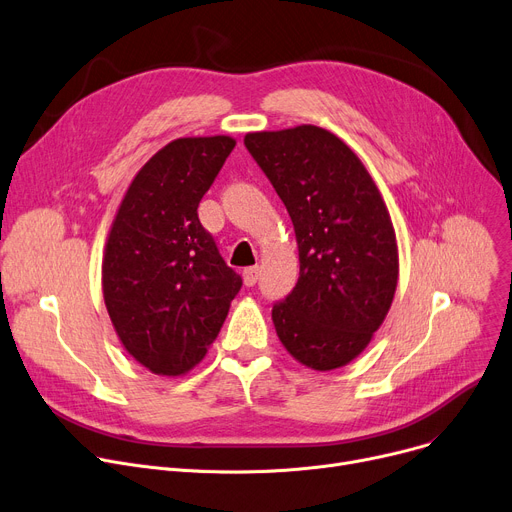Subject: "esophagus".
Segmentation results:
<instances>
[{
	"label": "esophagus",
	"mask_w": 512,
	"mask_h": 512,
	"mask_svg": "<svg viewBox=\"0 0 512 512\" xmlns=\"http://www.w3.org/2000/svg\"><path fill=\"white\" fill-rule=\"evenodd\" d=\"M258 277H260V268L258 266H250L244 270V283L246 287H254L258 283Z\"/></svg>",
	"instance_id": "obj_1"
}]
</instances>
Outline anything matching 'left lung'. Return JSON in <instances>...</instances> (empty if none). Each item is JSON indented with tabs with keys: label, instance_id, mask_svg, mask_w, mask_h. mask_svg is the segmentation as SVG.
Returning a JSON list of instances; mask_svg holds the SVG:
<instances>
[{
	"label": "left lung",
	"instance_id": "8db88e82",
	"mask_svg": "<svg viewBox=\"0 0 512 512\" xmlns=\"http://www.w3.org/2000/svg\"><path fill=\"white\" fill-rule=\"evenodd\" d=\"M246 148L293 221L299 279L273 306L285 349L312 370L362 353L393 304L399 252L370 173L335 134L316 126L254 132Z\"/></svg>",
	"mask_w": 512,
	"mask_h": 512
}]
</instances>
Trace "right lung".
<instances>
[{"label":"right lung","instance_id":"1","mask_svg":"<svg viewBox=\"0 0 512 512\" xmlns=\"http://www.w3.org/2000/svg\"><path fill=\"white\" fill-rule=\"evenodd\" d=\"M235 140L177 138L132 179L103 258V297L126 351L159 376H182L219 335L242 277L219 254L198 204Z\"/></svg>","mask_w":512,"mask_h":512}]
</instances>
